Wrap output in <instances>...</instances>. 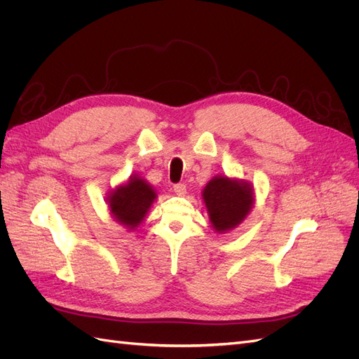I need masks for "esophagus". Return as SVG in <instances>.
Here are the masks:
<instances>
[{
  "instance_id": "34e87169",
  "label": "esophagus",
  "mask_w": 359,
  "mask_h": 359,
  "mask_svg": "<svg viewBox=\"0 0 359 359\" xmlns=\"http://www.w3.org/2000/svg\"><path fill=\"white\" fill-rule=\"evenodd\" d=\"M175 192H176V195H179V196H183L184 194H187V184L184 183H176L175 184Z\"/></svg>"
}]
</instances>
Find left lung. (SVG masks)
Instances as JSON below:
<instances>
[{
  "label": "left lung",
  "instance_id": "8db88e82",
  "mask_svg": "<svg viewBox=\"0 0 359 359\" xmlns=\"http://www.w3.org/2000/svg\"><path fill=\"white\" fill-rule=\"evenodd\" d=\"M203 196L210 222L217 232L235 228L253 207V189L248 183L222 176L207 183Z\"/></svg>",
  "mask_w": 359,
  "mask_h": 359
}]
</instances>
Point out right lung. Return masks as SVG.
I'll return each mask as SVG.
<instances>
[{"label":"right lung","instance_id":"obj_1","mask_svg":"<svg viewBox=\"0 0 359 359\" xmlns=\"http://www.w3.org/2000/svg\"><path fill=\"white\" fill-rule=\"evenodd\" d=\"M155 198L156 194L148 183L133 177L124 187L112 191L108 201L114 217L133 229L142 223Z\"/></svg>","mask_w":359,"mask_h":359}]
</instances>
